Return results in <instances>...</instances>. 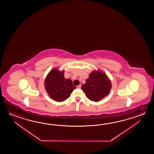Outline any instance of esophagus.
Segmentation results:
<instances>
[{
  "mask_svg": "<svg viewBox=\"0 0 154 154\" xmlns=\"http://www.w3.org/2000/svg\"><path fill=\"white\" fill-rule=\"evenodd\" d=\"M81 86H82V85H81V84L78 85V86H77V88H81Z\"/></svg>",
  "mask_w": 154,
  "mask_h": 154,
  "instance_id": "esophagus-1",
  "label": "esophagus"
}]
</instances>
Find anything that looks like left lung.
Returning a JSON list of instances; mask_svg holds the SVG:
<instances>
[{
  "label": "left lung",
  "mask_w": 154,
  "mask_h": 154,
  "mask_svg": "<svg viewBox=\"0 0 154 154\" xmlns=\"http://www.w3.org/2000/svg\"><path fill=\"white\" fill-rule=\"evenodd\" d=\"M111 82L101 71L92 72L82 89L86 97L92 101H100L108 95L111 88Z\"/></svg>",
  "instance_id": "1"
}]
</instances>
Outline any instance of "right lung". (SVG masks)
Listing matches in <instances>:
<instances>
[{"mask_svg": "<svg viewBox=\"0 0 154 154\" xmlns=\"http://www.w3.org/2000/svg\"><path fill=\"white\" fill-rule=\"evenodd\" d=\"M46 91L49 97L57 102H63L69 98L76 87L70 79L64 76V71L51 70L45 81Z\"/></svg>", "mask_w": 154, "mask_h": 154, "instance_id": "1", "label": "right lung"}]
</instances>
